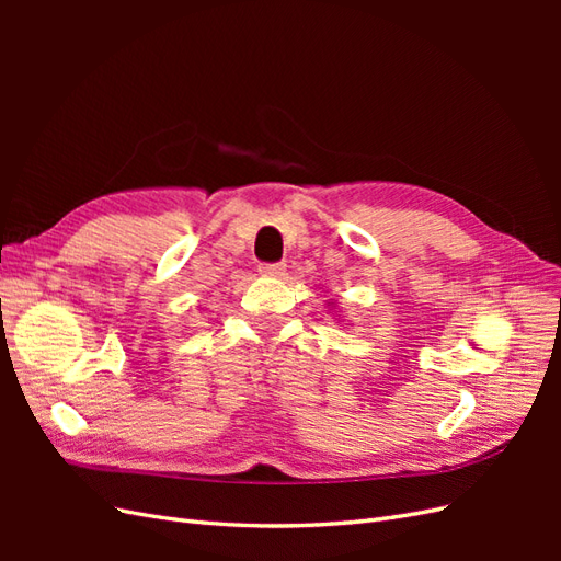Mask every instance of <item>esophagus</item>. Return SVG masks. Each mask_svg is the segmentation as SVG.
<instances>
[{"label": "esophagus", "mask_w": 561, "mask_h": 561, "mask_svg": "<svg viewBox=\"0 0 561 561\" xmlns=\"http://www.w3.org/2000/svg\"><path fill=\"white\" fill-rule=\"evenodd\" d=\"M285 268H287L285 262H264V264H260V271L264 276H283Z\"/></svg>", "instance_id": "esophagus-1"}]
</instances>
